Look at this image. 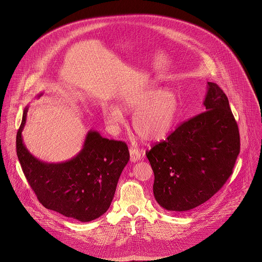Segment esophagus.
<instances>
[{"label": "esophagus", "instance_id": "esophagus-1", "mask_svg": "<svg viewBox=\"0 0 262 262\" xmlns=\"http://www.w3.org/2000/svg\"><path fill=\"white\" fill-rule=\"evenodd\" d=\"M129 155H130V161L133 163H136L141 159V151L136 147H133V146L129 147Z\"/></svg>", "mask_w": 262, "mask_h": 262}]
</instances>
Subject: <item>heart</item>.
<instances>
[{"label": "heart", "instance_id": "1", "mask_svg": "<svg viewBox=\"0 0 262 262\" xmlns=\"http://www.w3.org/2000/svg\"><path fill=\"white\" fill-rule=\"evenodd\" d=\"M121 107L134 111L135 132L146 141H159L168 136L178 117L179 100L170 89H161L148 84L120 98ZM102 115L107 124L116 127L124 121L123 112L113 104L102 107Z\"/></svg>", "mask_w": 262, "mask_h": 262}]
</instances>
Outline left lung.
Masks as SVG:
<instances>
[{
    "label": "left lung",
    "mask_w": 262,
    "mask_h": 262,
    "mask_svg": "<svg viewBox=\"0 0 262 262\" xmlns=\"http://www.w3.org/2000/svg\"><path fill=\"white\" fill-rule=\"evenodd\" d=\"M205 112L182 122L146 157L155 173L154 194L169 211H186L210 199L232 174L241 149L226 94L207 83Z\"/></svg>",
    "instance_id": "1"
}]
</instances>
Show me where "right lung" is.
Returning a JSON list of instances; mask_svg holds the SVG:
<instances>
[{
    "mask_svg": "<svg viewBox=\"0 0 262 262\" xmlns=\"http://www.w3.org/2000/svg\"><path fill=\"white\" fill-rule=\"evenodd\" d=\"M27 112L28 107L16 134V155L37 199L46 208L81 222L99 217L108 209L129 160L127 145L90 130L78 156L48 164L33 157L23 143Z\"/></svg>",
    "mask_w": 262,
    "mask_h": 262,
    "instance_id": "right-lung-1",
    "label": "right lung"
}]
</instances>
